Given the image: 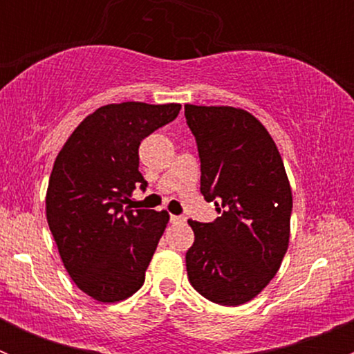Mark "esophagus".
I'll list each match as a JSON object with an SVG mask.
<instances>
[{
	"mask_svg": "<svg viewBox=\"0 0 354 354\" xmlns=\"http://www.w3.org/2000/svg\"><path fill=\"white\" fill-rule=\"evenodd\" d=\"M169 221H171V224H181V223H185L187 219H185L183 216H173V214H171Z\"/></svg>",
	"mask_w": 354,
	"mask_h": 354,
	"instance_id": "34e87169",
	"label": "esophagus"
}]
</instances>
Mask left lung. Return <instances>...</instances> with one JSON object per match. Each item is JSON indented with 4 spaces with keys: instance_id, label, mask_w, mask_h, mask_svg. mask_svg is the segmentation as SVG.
Segmentation results:
<instances>
[{
    "instance_id": "left-lung-1",
    "label": "left lung",
    "mask_w": 354,
    "mask_h": 354,
    "mask_svg": "<svg viewBox=\"0 0 354 354\" xmlns=\"http://www.w3.org/2000/svg\"><path fill=\"white\" fill-rule=\"evenodd\" d=\"M200 156V192L214 223L188 221L192 286L219 305L255 298L279 270L289 245L292 194L283 157L253 114L231 106L185 104Z\"/></svg>"
}]
</instances>
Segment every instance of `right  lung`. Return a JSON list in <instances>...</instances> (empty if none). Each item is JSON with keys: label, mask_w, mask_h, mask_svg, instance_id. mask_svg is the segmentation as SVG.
I'll list each match as a JSON object with an SVG mask.
<instances>
[{"label": "right lung", "mask_w": 354, "mask_h": 354, "mask_svg": "<svg viewBox=\"0 0 354 354\" xmlns=\"http://www.w3.org/2000/svg\"><path fill=\"white\" fill-rule=\"evenodd\" d=\"M180 109L174 102L102 106L56 157L46 194L49 230L73 283L97 301H121L144 284L169 214L131 209L135 188L147 187L138 147Z\"/></svg>", "instance_id": "1"}]
</instances>
